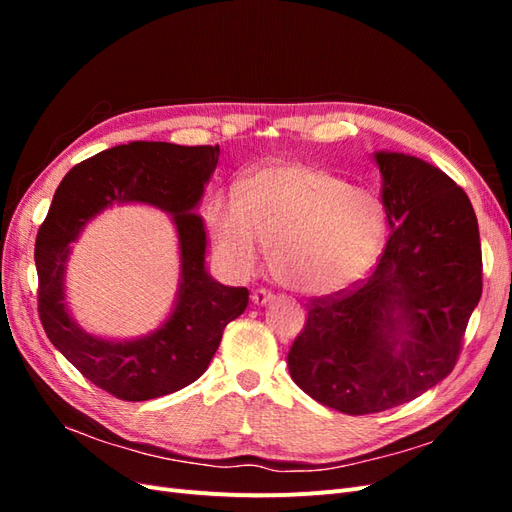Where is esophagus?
Instances as JSON below:
<instances>
[{
	"mask_svg": "<svg viewBox=\"0 0 512 512\" xmlns=\"http://www.w3.org/2000/svg\"><path fill=\"white\" fill-rule=\"evenodd\" d=\"M275 299V294L273 292H269V290H254L252 292V303L254 305H267V303H271Z\"/></svg>",
	"mask_w": 512,
	"mask_h": 512,
	"instance_id": "1",
	"label": "esophagus"
}]
</instances>
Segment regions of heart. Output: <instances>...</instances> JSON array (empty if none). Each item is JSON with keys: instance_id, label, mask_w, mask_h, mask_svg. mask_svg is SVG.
<instances>
[{"instance_id": "1", "label": "heart", "mask_w": 512, "mask_h": 512, "mask_svg": "<svg viewBox=\"0 0 512 512\" xmlns=\"http://www.w3.org/2000/svg\"><path fill=\"white\" fill-rule=\"evenodd\" d=\"M207 222L232 271L252 273L265 245L275 280L307 297L361 282L389 235V215L374 192L309 164L262 168L243 192L213 194Z\"/></svg>"}]
</instances>
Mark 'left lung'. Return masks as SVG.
Returning <instances> with one entry per match:
<instances>
[{
    "label": "left lung",
    "mask_w": 512,
    "mask_h": 512,
    "mask_svg": "<svg viewBox=\"0 0 512 512\" xmlns=\"http://www.w3.org/2000/svg\"><path fill=\"white\" fill-rule=\"evenodd\" d=\"M391 237L354 290L309 307L288 352L301 391L344 414L406 404L451 374L483 292L468 194L433 164L376 151Z\"/></svg>",
    "instance_id": "obj_1"
}]
</instances>
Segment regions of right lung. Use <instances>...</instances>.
Returning <instances> with one entry per match:
<instances>
[{
  "instance_id": "obj_1",
  "label": "right lung",
  "mask_w": 512,
  "mask_h": 512,
  "mask_svg": "<svg viewBox=\"0 0 512 512\" xmlns=\"http://www.w3.org/2000/svg\"><path fill=\"white\" fill-rule=\"evenodd\" d=\"M220 147L134 141L76 164L59 183L36 239L38 312L46 337L106 393L147 401L175 393L205 374L222 333L239 318L250 292L224 286L207 271V230L198 215ZM149 204L178 230L180 286L174 309L158 330L130 340L85 332L65 299L71 243L108 206Z\"/></svg>"
}]
</instances>
